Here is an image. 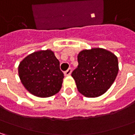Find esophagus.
Segmentation results:
<instances>
[{"label":"esophagus","instance_id":"1","mask_svg":"<svg viewBox=\"0 0 135 135\" xmlns=\"http://www.w3.org/2000/svg\"><path fill=\"white\" fill-rule=\"evenodd\" d=\"M71 69L69 68V69H68L67 70L65 71L64 75L65 76H69V75L71 74Z\"/></svg>","mask_w":135,"mask_h":135}]
</instances>
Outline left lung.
Instances as JSON below:
<instances>
[{
	"label": "left lung",
	"mask_w": 135,
	"mask_h": 135,
	"mask_svg": "<svg viewBox=\"0 0 135 135\" xmlns=\"http://www.w3.org/2000/svg\"><path fill=\"white\" fill-rule=\"evenodd\" d=\"M78 66L72 71L78 91L88 98L104 94L115 81L119 71L118 59L103 48L83 50L77 56Z\"/></svg>",
	"instance_id": "obj_1"
}]
</instances>
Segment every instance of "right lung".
I'll return each mask as SVG.
<instances>
[{
	"mask_svg": "<svg viewBox=\"0 0 135 135\" xmlns=\"http://www.w3.org/2000/svg\"><path fill=\"white\" fill-rule=\"evenodd\" d=\"M18 71L24 87L40 98L58 93L64 77L60 69V62L50 50H39L28 55L20 62Z\"/></svg>",
	"mask_w": 135,
	"mask_h": 135,
	"instance_id": "right-lung-1",
	"label": "right lung"
}]
</instances>
